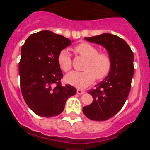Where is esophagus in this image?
I'll list each match as a JSON object with an SVG mask.
<instances>
[{
  "mask_svg": "<svg viewBox=\"0 0 150 150\" xmlns=\"http://www.w3.org/2000/svg\"><path fill=\"white\" fill-rule=\"evenodd\" d=\"M76 92H77L78 95H83V94L85 93V91L82 89H77L76 90Z\"/></svg>",
  "mask_w": 150,
  "mask_h": 150,
  "instance_id": "1",
  "label": "esophagus"
}]
</instances>
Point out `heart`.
<instances>
[{"label":"heart","instance_id":"1","mask_svg":"<svg viewBox=\"0 0 150 150\" xmlns=\"http://www.w3.org/2000/svg\"><path fill=\"white\" fill-rule=\"evenodd\" d=\"M78 54L86 59L84 71H72L65 76V82L77 88H85L93 83L95 76L98 79H104L110 71L112 62L110 55L105 52H98V50L88 43H82L75 47ZM59 67L67 72L71 69L72 62L68 52L63 50L57 57Z\"/></svg>","mask_w":150,"mask_h":150}]
</instances>
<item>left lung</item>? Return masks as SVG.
I'll return each mask as SVG.
<instances>
[{
  "label": "left lung",
  "mask_w": 150,
  "mask_h": 150,
  "mask_svg": "<svg viewBox=\"0 0 150 150\" xmlns=\"http://www.w3.org/2000/svg\"><path fill=\"white\" fill-rule=\"evenodd\" d=\"M85 40L104 46L112 62L107 76L88 91L93 102L83 108L85 116L90 120L104 121L116 115L128 98L134 71V53L124 40L113 34L104 33Z\"/></svg>",
  "instance_id": "obj_1"
}]
</instances>
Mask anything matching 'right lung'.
<instances>
[{
  "label": "right lung",
  "instance_id": "1",
  "mask_svg": "<svg viewBox=\"0 0 150 150\" xmlns=\"http://www.w3.org/2000/svg\"><path fill=\"white\" fill-rule=\"evenodd\" d=\"M71 40L50 30L29 36L21 49L18 64L24 100L34 113L52 117L63 112L66 100L76 93L71 85L62 86L63 74L57 57Z\"/></svg>",
  "mask_w": 150,
  "mask_h": 150
}]
</instances>
